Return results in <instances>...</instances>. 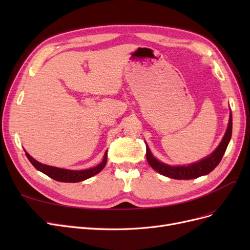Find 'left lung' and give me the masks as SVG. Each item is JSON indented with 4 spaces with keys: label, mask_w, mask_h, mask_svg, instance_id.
<instances>
[{
    "label": "left lung",
    "mask_w": 250,
    "mask_h": 250,
    "mask_svg": "<svg viewBox=\"0 0 250 250\" xmlns=\"http://www.w3.org/2000/svg\"><path fill=\"white\" fill-rule=\"evenodd\" d=\"M231 131L232 118L230 112L228 129H226V132L221 143L219 144V146L216 148L214 152L207 156L206 158L188 166H169L167 164H164L160 161H157L152 155V153H151L148 146L146 145V157L148 164L151 166V168L162 174V175L174 179H193L199 176L207 175V174L213 171L222 160V157L225 153V150L228 148V145L231 138Z\"/></svg>",
    "instance_id": "left-lung-1"
}]
</instances>
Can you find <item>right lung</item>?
I'll return each instance as SVG.
<instances>
[{
    "label": "right lung",
    "mask_w": 250,
    "mask_h": 250,
    "mask_svg": "<svg viewBox=\"0 0 250 250\" xmlns=\"http://www.w3.org/2000/svg\"><path fill=\"white\" fill-rule=\"evenodd\" d=\"M26 156L28 157L30 163L34 166V168L36 170L42 172L49 177L55 179L57 181H62V183H79V181L85 180L99 173L105 167V165H106V162H107V151H106L104 154L103 161L99 165L96 166V167L85 169V170H80V171H74V170L52 167V166L42 164L40 162L35 161L28 152H26Z\"/></svg>",
    "instance_id": "add662e5"
}]
</instances>
